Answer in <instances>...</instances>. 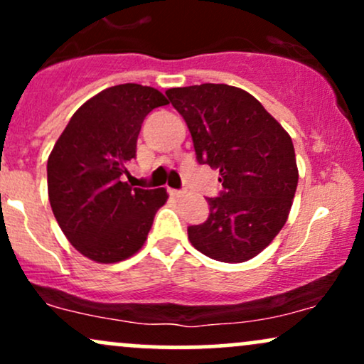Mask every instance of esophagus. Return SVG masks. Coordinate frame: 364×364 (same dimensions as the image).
Segmentation results:
<instances>
[{
    "label": "esophagus",
    "instance_id": "obj_1",
    "mask_svg": "<svg viewBox=\"0 0 364 364\" xmlns=\"http://www.w3.org/2000/svg\"><path fill=\"white\" fill-rule=\"evenodd\" d=\"M169 193L173 196H176V198H179V196L185 195V190H169Z\"/></svg>",
    "mask_w": 364,
    "mask_h": 364
}]
</instances>
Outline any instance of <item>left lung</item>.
I'll use <instances>...</instances> for the list:
<instances>
[{"mask_svg":"<svg viewBox=\"0 0 364 364\" xmlns=\"http://www.w3.org/2000/svg\"><path fill=\"white\" fill-rule=\"evenodd\" d=\"M186 121L198 164L219 169L224 190L210 214L188 228L200 253L240 263L263 252L286 224L298 186L289 133L252 94L225 83L166 90Z\"/></svg>","mask_w":364,"mask_h":364,"instance_id":"left-lung-1","label":"left lung"}]
</instances>
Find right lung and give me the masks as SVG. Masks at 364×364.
<instances>
[{
  "label": "right lung",
  "instance_id": "obj_1",
  "mask_svg": "<svg viewBox=\"0 0 364 364\" xmlns=\"http://www.w3.org/2000/svg\"><path fill=\"white\" fill-rule=\"evenodd\" d=\"M168 99L154 87L123 83L78 107L48 159V193L66 240L97 263L127 260L144 246L164 188L121 181L136 156L145 116Z\"/></svg>",
  "mask_w": 364,
  "mask_h": 364
}]
</instances>
